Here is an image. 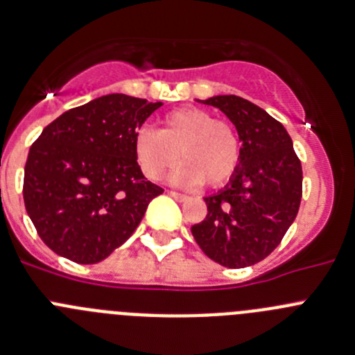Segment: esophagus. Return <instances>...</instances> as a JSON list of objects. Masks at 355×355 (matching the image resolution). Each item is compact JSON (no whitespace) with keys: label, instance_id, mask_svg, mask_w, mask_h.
I'll use <instances>...</instances> for the list:
<instances>
[{"label":"esophagus","instance_id":"34e87169","mask_svg":"<svg viewBox=\"0 0 355 355\" xmlns=\"http://www.w3.org/2000/svg\"><path fill=\"white\" fill-rule=\"evenodd\" d=\"M168 194H170L171 198H175V200H177V201H185V200H187V196H185V194L175 193V191H168Z\"/></svg>","mask_w":355,"mask_h":355}]
</instances>
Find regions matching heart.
Listing matches in <instances>:
<instances>
[{
	"label": "heart",
	"mask_w": 355,
	"mask_h": 355,
	"mask_svg": "<svg viewBox=\"0 0 355 355\" xmlns=\"http://www.w3.org/2000/svg\"><path fill=\"white\" fill-rule=\"evenodd\" d=\"M134 154L143 173L159 180L177 162L171 182L210 187L225 185L237 173L242 148L237 129L226 120H216L207 110L194 106L166 113L161 130L143 127L134 134Z\"/></svg>",
	"instance_id": "1"
}]
</instances>
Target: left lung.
<instances>
[{"instance_id":"1","label":"left lung","mask_w":355,"mask_h":355,"mask_svg":"<svg viewBox=\"0 0 355 355\" xmlns=\"http://www.w3.org/2000/svg\"><path fill=\"white\" fill-rule=\"evenodd\" d=\"M221 110L242 141L237 173L205 198L207 217L191 226L210 260L228 269L269 257L292 226L302 198V168L286 129L267 111L237 95L203 101Z\"/></svg>"}]
</instances>
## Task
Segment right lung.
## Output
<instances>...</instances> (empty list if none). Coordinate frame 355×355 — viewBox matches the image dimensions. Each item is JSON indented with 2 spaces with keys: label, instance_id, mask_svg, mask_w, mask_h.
<instances>
[{
  "label": "right lung",
  "instance_id": "right-lung-1",
  "mask_svg": "<svg viewBox=\"0 0 355 355\" xmlns=\"http://www.w3.org/2000/svg\"><path fill=\"white\" fill-rule=\"evenodd\" d=\"M162 102L102 95L60 114L31 145L22 196L38 237L76 263L120 248L162 194L134 154V134Z\"/></svg>",
  "mask_w": 355,
  "mask_h": 355
}]
</instances>
